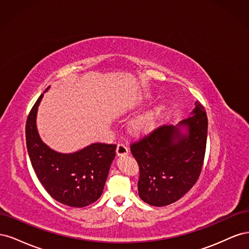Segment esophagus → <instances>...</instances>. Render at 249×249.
Masks as SVG:
<instances>
[{
    "label": "esophagus",
    "instance_id": "1",
    "mask_svg": "<svg viewBox=\"0 0 249 249\" xmlns=\"http://www.w3.org/2000/svg\"><path fill=\"white\" fill-rule=\"evenodd\" d=\"M116 154L117 156H125L129 154V149L123 143H119L116 147Z\"/></svg>",
    "mask_w": 249,
    "mask_h": 249
}]
</instances>
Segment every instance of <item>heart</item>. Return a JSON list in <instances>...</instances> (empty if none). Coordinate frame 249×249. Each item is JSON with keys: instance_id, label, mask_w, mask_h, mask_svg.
<instances>
[{"instance_id": "heart-1", "label": "heart", "mask_w": 249, "mask_h": 249, "mask_svg": "<svg viewBox=\"0 0 249 249\" xmlns=\"http://www.w3.org/2000/svg\"><path fill=\"white\" fill-rule=\"evenodd\" d=\"M162 111V107H156L153 110H150L143 115L138 116L132 123L133 130L137 134H146L153 130V127L156 125L158 118L160 116Z\"/></svg>"}]
</instances>
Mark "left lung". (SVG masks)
<instances>
[{
  "instance_id": "8db88e82",
  "label": "left lung",
  "mask_w": 249,
  "mask_h": 249,
  "mask_svg": "<svg viewBox=\"0 0 249 249\" xmlns=\"http://www.w3.org/2000/svg\"><path fill=\"white\" fill-rule=\"evenodd\" d=\"M180 127H186L183 133ZM208 117L196 101L192 115L178 125L163 124L131 144L139 165L138 192L150 206L178 200L197 182L205 159Z\"/></svg>"
}]
</instances>
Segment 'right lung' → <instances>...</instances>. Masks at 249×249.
Here are the masks:
<instances>
[{"label": "right lung", "mask_w": 249, "mask_h": 249, "mask_svg": "<svg viewBox=\"0 0 249 249\" xmlns=\"http://www.w3.org/2000/svg\"><path fill=\"white\" fill-rule=\"evenodd\" d=\"M41 94L26 123L27 149L39 182L51 196L63 205L82 208L94 202L103 193L116 144L92 143L73 154L51 149L40 139L36 115Z\"/></svg>", "instance_id": "obj_1"}]
</instances>
